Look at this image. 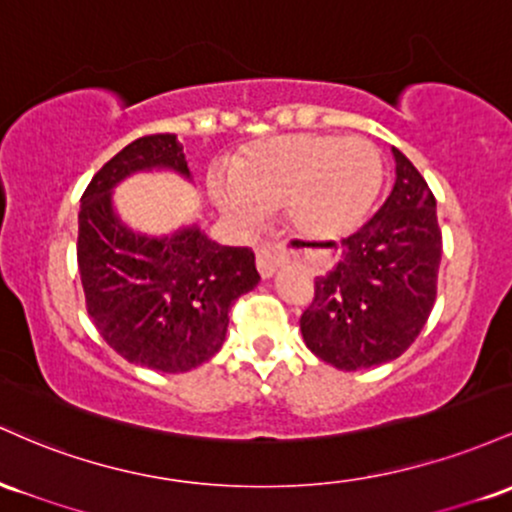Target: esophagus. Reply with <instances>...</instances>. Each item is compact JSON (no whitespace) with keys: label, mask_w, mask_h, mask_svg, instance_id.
<instances>
[{"label":"esophagus","mask_w":512,"mask_h":512,"mask_svg":"<svg viewBox=\"0 0 512 512\" xmlns=\"http://www.w3.org/2000/svg\"><path fill=\"white\" fill-rule=\"evenodd\" d=\"M285 263H287V251L280 244L266 241V244L258 246L256 266H258V273H261L263 278H273V275L278 273Z\"/></svg>","instance_id":"obj_1"}]
</instances>
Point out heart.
Here are the masks:
<instances>
[{"label":"heart","mask_w":512,"mask_h":512,"mask_svg":"<svg viewBox=\"0 0 512 512\" xmlns=\"http://www.w3.org/2000/svg\"><path fill=\"white\" fill-rule=\"evenodd\" d=\"M232 181H217V203L241 225L256 227L263 210L287 205L307 237L336 239L355 232L375 208L384 183L382 154L360 137L283 135L239 154Z\"/></svg>","instance_id":"heart-1"}]
</instances>
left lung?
Returning <instances> with one entry per match:
<instances>
[{
  "mask_svg": "<svg viewBox=\"0 0 512 512\" xmlns=\"http://www.w3.org/2000/svg\"><path fill=\"white\" fill-rule=\"evenodd\" d=\"M396 181L372 220L341 241V258L314 280L302 312L304 343L338 370L399 358L418 338L438 295L442 232L421 171L392 147Z\"/></svg>",
  "mask_w": 512,
  "mask_h": 512,
  "instance_id": "1",
  "label": "left lung"
}]
</instances>
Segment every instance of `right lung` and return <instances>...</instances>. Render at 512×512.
<instances>
[{
	"mask_svg": "<svg viewBox=\"0 0 512 512\" xmlns=\"http://www.w3.org/2000/svg\"><path fill=\"white\" fill-rule=\"evenodd\" d=\"M152 166L191 176L171 132L137 137L96 171L79 208V275L86 312L118 355L147 370L188 372L222 348L229 309L261 275L249 246H220L198 227L149 239L120 225L113 186Z\"/></svg>",
	"mask_w": 512,
	"mask_h": 512,
	"instance_id": "right-lung-1",
	"label": "right lung"
}]
</instances>
